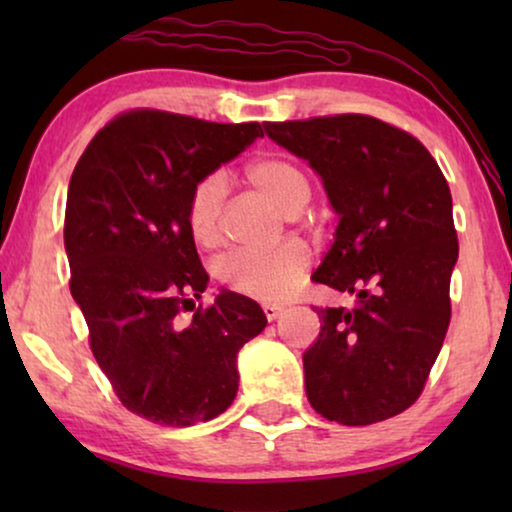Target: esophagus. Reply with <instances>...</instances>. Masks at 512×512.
Listing matches in <instances>:
<instances>
[{
    "mask_svg": "<svg viewBox=\"0 0 512 512\" xmlns=\"http://www.w3.org/2000/svg\"><path fill=\"white\" fill-rule=\"evenodd\" d=\"M282 312H284V307H279V305H272V303L263 305V314H265V319H268V321H275Z\"/></svg>",
    "mask_w": 512,
    "mask_h": 512,
    "instance_id": "34e87169",
    "label": "esophagus"
}]
</instances>
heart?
Listing matches in <instances>:
<instances>
[{"label":"heart","instance_id":"1","mask_svg":"<svg viewBox=\"0 0 512 512\" xmlns=\"http://www.w3.org/2000/svg\"><path fill=\"white\" fill-rule=\"evenodd\" d=\"M247 184L270 200L279 212L296 216L312 198L307 174L291 160L265 156L247 167ZM223 207L226 181L209 174L193 186L186 205V223L193 240L202 247H216L223 237ZM310 247L298 237H289L268 251H235L221 258L216 277L228 291L256 300H282L296 291L305 270L310 268Z\"/></svg>","mask_w":512,"mask_h":512}]
</instances>
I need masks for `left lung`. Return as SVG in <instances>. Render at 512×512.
<instances>
[{
    "label": "left lung",
    "mask_w": 512,
    "mask_h": 512,
    "mask_svg": "<svg viewBox=\"0 0 512 512\" xmlns=\"http://www.w3.org/2000/svg\"><path fill=\"white\" fill-rule=\"evenodd\" d=\"M263 125L310 160L340 214L312 282L356 293L352 310L314 307L321 333L303 354L307 401L345 426L401 415L422 396L452 317L450 186L417 137L375 116Z\"/></svg>",
    "instance_id": "1"
}]
</instances>
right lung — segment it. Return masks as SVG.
Returning <instances> with one entry per match:
<instances>
[{
	"label": "right lung",
	"mask_w": 512,
	"mask_h": 512,
	"mask_svg": "<svg viewBox=\"0 0 512 512\" xmlns=\"http://www.w3.org/2000/svg\"><path fill=\"white\" fill-rule=\"evenodd\" d=\"M256 137L261 123L123 111L90 139L69 179V291L118 401L153 424L221 415L237 394V352L268 324L256 300L230 291L195 305L209 275L186 223L193 186Z\"/></svg>",
	"instance_id": "1"
}]
</instances>
